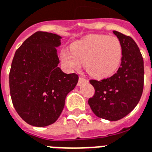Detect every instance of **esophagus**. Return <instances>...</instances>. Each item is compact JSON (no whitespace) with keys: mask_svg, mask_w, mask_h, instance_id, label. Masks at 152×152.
<instances>
[{"mask_svg":"<svg viewBox=\"0 0 152 152\" xmlns=\"http://www.w3.org/2000/svg\"><path fill=\"white\" fill-rule=\"evenodd\" d=\"M86 82V78H84L83 77H79L78 82H77V86H81L83 82Z\"/></svg>","mask_w":152,"mask_h":152,"instance_id":"obj_1","label":"esophagus"}]
</instances>
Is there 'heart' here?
<instances>
[{
    "mask_svg": "<svg viewBox=\"0 0 152 152\" xmlns=\"http://www.w3.org/2000/svg\"><path fill=\"white\" fill-rule=\"evenodd\" d=\"M60 57L68 70L78 69L85 63L90 75L106 77L113 75L121 64L122 47L116 37L93 35L73 43L71 50H62Z\"/></svg>",
    "mask_w": 152,
    "mask_h": 152,
    "instance_id": "obj_1",
    "label": "heart"
}]
</instances>
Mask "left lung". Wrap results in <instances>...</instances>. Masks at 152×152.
<instances>
[{
  "label": "left lung",
  "instance_id": "8db88e82",
  "mask_svg": "<svg viewBox=\"0 0 152 152\" xmlns=\"http://www.w3.org/2000/svg\"><path fill=\"white\" fill-rule=\"evenodd\" d=\"M122 47L117 72L101 81L90 80L95 94L88 101L94 113L110 121L121 120L131 113L140 100L143 89V60L136 42L130 36L113 31Z\"/></svg>",
  "mask_w": 152,
  "mask_h": 152
}]
</instances>
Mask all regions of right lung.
<instances>
[{
	"label": "right lung",
	"instance_id": "1",
	"mask_svg": "<svg viewBox=\"0 0 152 152\" xmlns=\"http://www.w3.org/2000/svg\"><path fill=\"white\" fill-rule=\"evenodd\" d=\"M62 37L37 31L16 50L9 73L13 106L30 125L45 127L55 123L65 105L66 97L78 81L76 74H65L58 65L56 48Z\"/></svg>",
	"mask_w": 152,
	"mask_h": 152
}]
</instances>
